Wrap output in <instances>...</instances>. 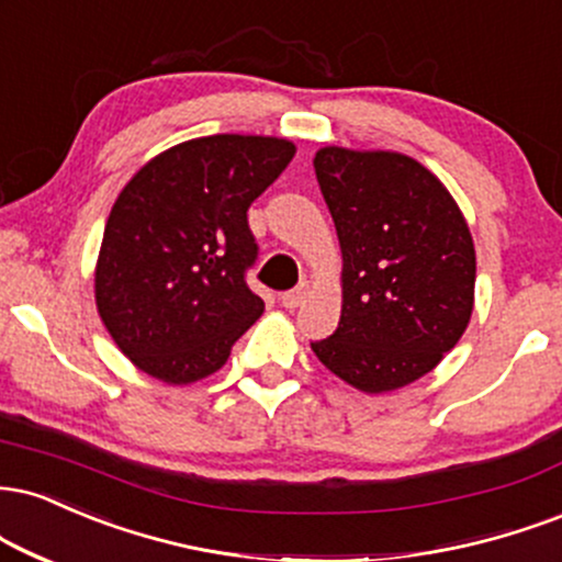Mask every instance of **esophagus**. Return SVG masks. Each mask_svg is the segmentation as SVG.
<instances>
[{
  "instance_id": "34e87169",
  "label": "esophagus",
  "mask_w": 562,
  "mask_h": 562,
  "mask_svg": "<svg viewBox=\"0 0 562 562\" xmlns=\"http://www.w3.org/2000/svg\"><path fill=\"white\" fill-rule=\"evenodd\" d=\"M306 295H308V282H301V285L295 290H290V293H282L280 301L288 311H293V308H299L303 301H306Z\"/></svg>"
}]
</instances>
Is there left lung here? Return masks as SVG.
<instances>
[{"label":"left lung","instance_id":"1","mask_svg":"<svg viewBox=\"0 0 562 562\" xmlns=\"http://www.w3.org/2000/svg\"><path fill=\"white\" fill-rule=\"evenodd\" d=\"M316 180L342 251V311L316 358L367 395L422 380L458 346L474 311L469 222L422 161L322 146Z\"/></svg>","mask_w":562,"mask_h":562}]
</instances>
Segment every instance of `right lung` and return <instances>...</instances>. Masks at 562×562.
Here are the masks:
<instances>
[{
    "label": "right lung",
    "instance_id": "obj_1",
    "mask_svg": "<svg viewBox=\"0 0 562 562\" xmlns=\"http://www.w3.org/2000/svg\"><path fill=\"white\" fill-rule=\"evenodd\" d=\"M295 157L277 135L220 133L148 159L114 201L93 299L114 346L165 384L206 380L263 314L246 285L248 206Z\"/></svg>",
    "mask_w": 562,
    "mask_h": 562
}]
</instances>
